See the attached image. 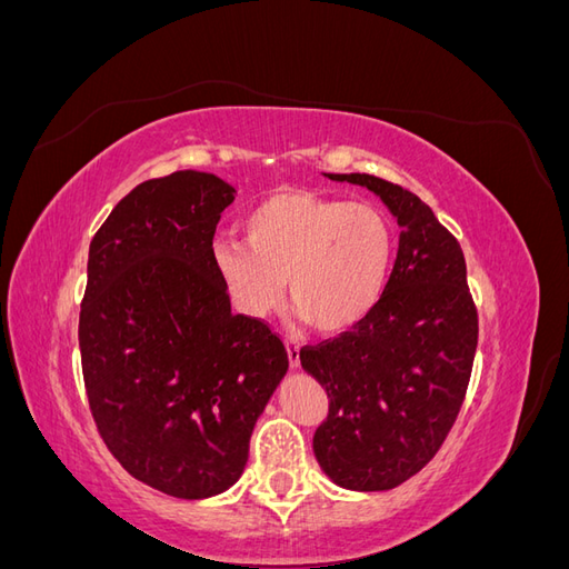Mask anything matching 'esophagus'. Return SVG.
<instances>
[{
	"label": "esophagus",
	"instance_id": "1",
	"mask_svg": "<svg viewBox=\"0 0 569 569\" xmlns=\"http://www.w3.org/2000/svg\"><path fill=\"white\" fill-rule=\"evenodd\" d=\"M284 347H287V356H289V366H291V370H297L299 366H301V349H299V343L295 341V339H287L284 341Z\"/></svg>",
	"mask_w": 569,
	"mask_h": 569
}]
</instances>
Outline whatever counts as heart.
Returning a JSON list of instances; mask_svg holds the SVG:
<instances>
[{"label": "heart", "mask_w": 569, "mask_h": 569, "mask_svg": "<svg viewBox=\"0 0 569 569\" xmlns=\"http://www.w3.org/2000/svg\"><path fill=\"white\" fill-rule=\"evenodd\" d=\"M244 242L213 244L216 270L242 313L263 318L289 299L322 335H343L382 301L396 234L372 203L282 187L247 211Z\"/></svg>", "instance_id": "b5f03b06"}]
</instances>
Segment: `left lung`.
<instances>
[{
    "label": "left lung",
    "instance_id": "1",
    "mask_svg": "<svg viewBox=\"0 0 569 569\" xmlns=\"http://www.w3.org/2000/svg\"><path fill=\"white\" fill-rule=\"evenodd\" d=\"M327 176L380 197L401 239L375 311L299 353L330 399L313 451L339 487L387 491L418 475L451 432L477 353V306L458 239L418 194L368 173Z\"/></svg>",
    "mask_w": 569,
    "mask_h": 569
}]
</instances>
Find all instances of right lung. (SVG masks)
<instances>
[{
    "label": "right lung",
    "instance_id": "right-lung-1",
    "mask_svg": "<svg viewBox=\"0 0 569 569\" xmlns=\"http://www.w3.org/2000/svg\"><path fill=\"white\" fill-rule=\"evenodd\" d=\"M234 189L178 170L137 184L97 230L80 303V358L113 458L168 496L230 489L253 425L289 368L278 332L230 311L213 237Z\"/></svg>",
    "mask_w": 569,
    "mask_h": 569
}]
</instances>
